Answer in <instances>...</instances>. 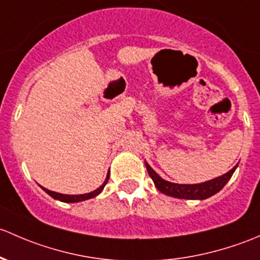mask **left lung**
Instances as JSON below:
<instances>
[{
	"label": "left lung",
	"mask_w": 260,
	"mask_h": 260,
	"mask_svg": "<svg viewBox=\"0 0 260 260\" xmlns=\"http://www.w3.org/2000/svg\"><path fill=\"white\" fill-rule=\"evenodd\" d=\"M145 165L150 178L152 179L155 186H156V189L159 190L160 192H162V194L165 195H169V197L178 198V199L189 200H204L213 197L214 194L219 192L224 186H225V184L230 180V178H232V175L234 174L235 169L238 168V165H235L232 170H229L228 173H225L224 175L214 178L211 179V180L204 181V183L176 184L171 183V181L164 180V179H162L161 176H159V174L152 169L146 161Z\"/></svg>",
	"instance_id": "8db88e82"
}]
</instances>
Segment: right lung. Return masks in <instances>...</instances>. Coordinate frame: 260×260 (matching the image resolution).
Returning <instances> with one entry per match:
<instances>
[{"label": "right lung", "mask_w": 260, "mask_h": 260, "mask_svg": "<svg viewBox=\"0 0 260 260\" xmlns=\"http://www.w3.org/2000/svg\"><path fill=\"white\" fill-rule=\"evenodd\" d=\"M109 178H110V170L108 171V175H106V179L105 181L103 183V185L99 186L98 189L93 190V191L91 192H87V194H80V195H69V194H61V192H56V191H51V190L44 188V186H41L42 189L45 190V191L47 192V194L50 195L51 198H53V199L56 200H60V202H63V203H79V202H84V200H87V199H91V198H95L98 197L99 194H100L101 191H103L104 188H105V185L108 184L109 181Z\"/></svg>", "instance_id": "1"}]
</instances>
